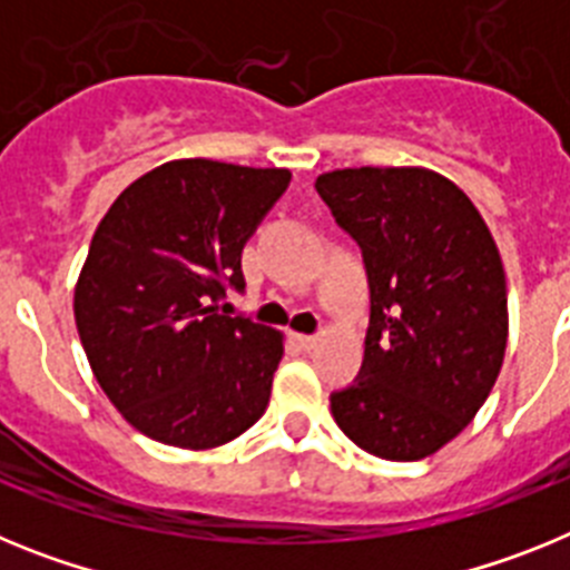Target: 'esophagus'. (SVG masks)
<instances>
[{
	"mask_svg": "<svg viewBox=\"0 0 570 570\" xmlns=\"http://www.w3.org/2000/svg\"><path fill=\"white\" fill-rule=\"evenodd\" d=\"M296 342H299V347H302V351H314V347L316 345H320V336H305V334H299V336H296Z\"/></svg>",
	"mask_w": 570,
	"mask_h": 570,
	"instance_id": "34e87169",
	"label": "esophagus"
}]
</instances>
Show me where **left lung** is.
I'll list each match as a JSON object with an SVG mask.
<instances>
[{
    "label": "left lung",
    "instance_id": "left-lung-1",
    "mask_svg": "<svg viewBox=\"0 0 570 570\" xmlns=\"http://www.w3.org/2000/svg\"><path fill=\"white\" fill-rule=\"evenodd\" d=\"M316 190L360 242L371 282L362 376L331 396V414L367 454L425 460L465 431L500 376V248L465 190L436 170L342 168L316 176Z\"/></svg>",
    "mask_w": 570,
    "mask_h": 570
}]
</instances>
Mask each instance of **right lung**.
Masks as SVG:
<instances>
[{
  "label": "right lung",
  "instance_id": "1",
  "mask_svg": "<svg viewBox=\"0 0 570 570\" xmlns=\"http://www.w3.org/2000/svg\"><path fill=\"white\" fill-rule=\"evenodd\" d=\"M288 168L170 159L116 196L90 239L73 316L90 371L136 431L205 451L268 407L282 331L219 314L242 248Z\"/></svg>",
  "mask_w": 570,
  "mask_h": 570
}]
</instances>
